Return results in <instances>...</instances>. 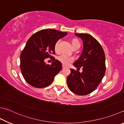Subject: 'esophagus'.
Wrapping results in <instances>:
<instances>
[{"label":"esophagus","mask_w":124,"mask_h":124,"mask_svg":"<svg viewBox=\"0 0 124 124\" xmlns=\"http://www.w3.org/2000/svg\"><path fill=\"white\" fill-rule=\"evenodd\" d=\"M66 68V67H65V66H62V69H65Z\"/></svg>","instance_id":"34e87169"}]
</instances>
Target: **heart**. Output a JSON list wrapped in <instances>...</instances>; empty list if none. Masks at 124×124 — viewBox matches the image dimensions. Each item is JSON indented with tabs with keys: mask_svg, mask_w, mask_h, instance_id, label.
Listing matches in <instances>:
<instances>
[{
	"mask_svg": "<svg viewBox=\"0 0 124 124\" xmlns=\"http://www.w3.org/2000/svg\"><path fill=\"white\" fill-rule=\"evenodd\" d=\"M60 41L61 40L58 39L57 41L55 43L54 49L56 51H57L58 50V46H59V43ZM77 44H80V43L78 42V40L74 39L73 40V42H72V46H73ZM57 60L59 61L60 62H61L64 65V66H68V64H69L71 62L73 61L74 58L68 55H66L65 54H61L58 56Z\"/></svg>",
	"mask_w": 124,
	"mask_h": 124,
	"instance_id": "heart-1",
	"label": "heart"
}]
</instances>
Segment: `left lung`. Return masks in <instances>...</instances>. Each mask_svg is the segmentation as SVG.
Segmentation results:
<instances>
[{
	"label": "left lung",
	"mask_w": 124,
	"mask_h": 124,
	"mask_svg": "<svg viewBox=\"0 0 124 124\" xmlns=\"http://www.w3.org/2000/svg\"><path fill=\"white\" fill-rule=\"evenodd\" d=\"M82 40L84 48L81 55L73 63L76 68L82 67V72L70 69L67 80L70 90L77 95H85L95 90L104 76L105 56L101 44L91 35L75 33Z\"/></svg>",
	"instance_id": "8db88e82"
}]
</instances>
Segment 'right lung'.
Listing matches in <instances>:
<instances>
[{"label": "right lung", "instance_id": "1", "mask_svg": "<svg viewBox=\"0 0 124 124\" xmlns=\"http://www.w3.org/2000/svg\"><path fill=\"white\" fill-rule=\"evenodd\" d=\"M67 35L54 29H43L34 33L27 41L21 54L20 68L25 80L36 88H44L53 82L61 70L62 63L51 56L55 54L54 46L58 39ZM53 58L51 65L44 60Z\"/></svg>", "mask_w": 124, "mask_h": 124}]
</instances>
